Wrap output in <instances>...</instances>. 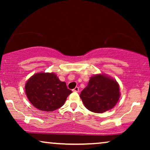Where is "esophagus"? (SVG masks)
<instances>
[{
  "label": "esophagus",
  "instance_id": "34e87169",
  "mask_svg": "<svg viewBox=\"0 0 150 150\" xmlns=\"http://www.w3.org/2000/svg\"><path fill=\"white\" fill-rule=\"evenodd\" d=\"M73 91H74V92H79V88L78 87H76L74 89H73Z\"/></svg>",
  "mask_w": 150,
  "mask_h": 150
}]
</instances>
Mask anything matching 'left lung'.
Wrapping results in <instances>:
<instances>
[{
  "label": "left lung",
  "instance_id": "left-lung-1",
  "mask_svg": "<svg viewBox=\"0 0 150 150\" xmlns=\"http://www.w3.org/2000/svg\"><path fill=\"white\" fill-rule=\"evenodd\" d=\"M80 97L88 110L102 113L112 109L117 103L120 97V85L112 78L102 74H96L90 78Z\"/></svg>",
  "mask_w": 150,
  "mask_h": 150
}]
</instances>
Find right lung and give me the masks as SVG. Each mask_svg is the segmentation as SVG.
I'll list each match as a JSON object with an SVG mask.
<instances>
[{
  "instance_id": "1",
  "label": "right lung",
  "mask_w": 150,
  "mask_h": 150,
  "mask_svg": "<svg viewBox=\"0 0 150 150\" xmlns=\"http://www.w3.org/2000/svg\"><path fill=\"white\" fill-rule=\"evenodd\" d=\"M25 92L30 103L38 109L53 111L64 104L72 91L55 74L40 72L35 74L28 80Z\"/></svg>"
}]
</instances>
